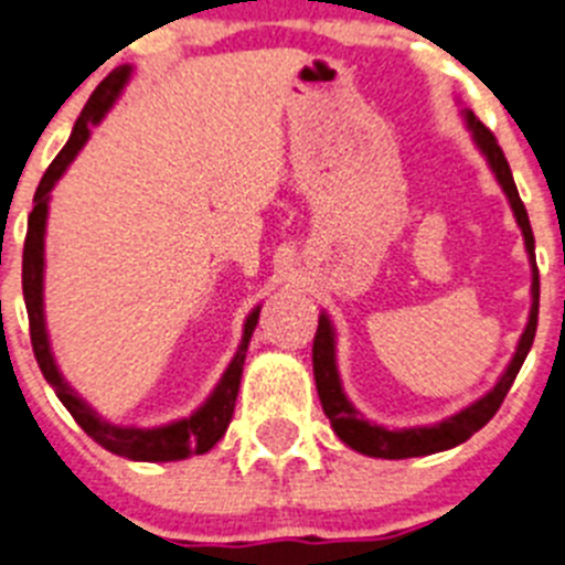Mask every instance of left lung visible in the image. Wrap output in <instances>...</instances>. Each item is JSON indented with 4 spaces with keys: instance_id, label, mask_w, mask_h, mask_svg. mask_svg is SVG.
I'll use <instances>...</instances> for the list:
<instances>
[{
    "instance_id": "8db88e82",
    "label": "left lung",
    "mask_w": 565,
    "mask_h": 565,
    "mask_svg": "<svg viewBox=\"0 0 565 565\" xmlns=\"http://www.w3.org/2000/svg\"><path fill=\"white\" fill-rule=\"evenodd\" d=\"M465 128L470 131V139L479 148V153L484 157L488 168L493 170L499 188L504 190L507 201H510V210L515 215V224L521 226V235H524L526 257H530L532 266V308H530V322H526L524 333H521L519 347H515V355L510 359L507 370L501 372V377L495 381L493 390L488 395H482L479 401H473L470 406H465L462 412L445 417V420L434 423V426H412V428H386L377 426V423L366 420L364 414L353 406V401L347 397L344 386H341L339 364H335V328L330 322L328 313H319V328L317 339H313V377H317V392L319 401H322L324 414H328L330 426H333L335 437L344 445H350L353 451L364 454V457H377V459H408V457H428V454L448 451V448H457L465 439L473 437L482 426H488L490 417L499 412V406L504 403L507 392H510L512 381L519 375L521 364H524L526 353H530L532 341H535V328H537V299H541V282H537V266H535V237H532L530 215L524 210V201H521L519 190H515V181H512V170L507 164L504 151L499 148L493 134L482 126V120L476 117L470 108H462Z\"/></svg>"
}]
</instances>
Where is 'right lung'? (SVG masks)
<instances>
[{"instance_id":"1","label":"right lung","mask_w":565,"mask_h":565,"mask_svg":"<svg viewBox=\"0 0 565 565\" xmlns=\"http://www.w3.org/2000/svg\"><path fill=\"white\" fill-rule=\"evenodd\" d=\"M131 75L134 66H117V70L97 86L95 95L89 97L86 108H83L81 117H77L66 145L61 148L58 157L53 159V164L46 168L44 179H41L39 190H35L33 212H30L28 218V237H24L22 257V291L24 305H28L30 341H33L35 361H39L41 372H44L46 384L53 386L58 401L64 403L66 412L75 417L77 426L89 434L97 445H103L106 451L131 459V462H179V459L210 451L212 445L218 443L226 434V428H230L237 390H241L243 361H246L248 341H252L257 319H260V305H257V308L246 317V322H243V335L241 344H237V353L232 355L230 366H226V372L221 375L218 384H215V390L210 392V397H206L190 417H181V420L164 423V426L153 428L114 426V423L100 417L89 403L83 401V397L72 390L70 381L64 377V372L55 364L53 344H50V330H46L44 317V237L53 188L61 181V175L66 173V168L75 162L77 153L83 151V145L89 142L92 128L100 126L103 117L111 111V106L117 103V97L122 95V89H126V83L131 81Z\"/></svg>"}]
</instances>
